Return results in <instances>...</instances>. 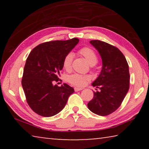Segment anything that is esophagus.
Instances as JSON below:
<instances>
[{
    "mask_svg": "<svg viewBox=\"0 0 149 149\" xmlns=\"http://www.w3.org/2000/svg\"><path fill=\"white\" fill-rule=\"evenodd\" d=\"M83 89L82 88H79V87H75L74 90L75 91H81Z\"/></svg>",
    "mask_w": 149,
    "mask_h": 149,
    "instance_id": "34e87169",
    "label": "esophagus"
}]
</instances>
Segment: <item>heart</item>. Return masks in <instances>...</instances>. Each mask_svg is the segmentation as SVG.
Wrapping results in <instances>:
<instances>
[{
  "instance_id": "b5f03b06",
  "label": "heart",
  "mask_w": 149,
  "mask_h": 149,
  "mask_svg": "<svg viewBox=\"0 0 149 149\" xmlns=\"http://www.w3.org/2000/svg\"><path fill=\"white\" fill-rule=\"evenodd\" d=\"M79 53L85 57L87 62L91 65H94L98 61L97 56L95 52L89 47H84L79 50ZM74 58V54L72 52H69L65 54L63 59V67L64 69L68 70L72 67V63ZM91 79V77L88 75H82L79 74H74L68 77V81L70 84L76 87H84Z\"/></svg>"
}]
</instances>
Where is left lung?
I'll return each mask as SVG.
<instances>
[{"instance_id": "8db88e82", "label": "left lung", "mask_w": 149, "mask_h": 149, "mask_svg": "<svg viewBox=\"0 0 149 149\" xmlns=\"http://www.w3.org/2000/svg\"><path fill=\"white\" fill-rule=\"evenodd\" d=\"M90 43L99 52L102 67L92 84L100 91H93L94 97L87 107L94 114L104 116L120 107L129 91V65L124 55L116 47L99 40H92Z\"/></svg>"}]
</instances>
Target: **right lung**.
Here are the masks:
<instances>
[{
    "instance_id": "add662e5",
    "label": "right lung",
    "mask_w": 149,
    "mask_h": 149,
    "mask_svg": "<svg viewBox=\"0 0 149 149\" xmlns=\"http://www.w3.org/2000/svg\"><path fill=\"white\" fill-rule=\"evenodd\" d=\"M79 39L52 41L40 44L33 49L26 60L22 85L27 104L41 116L50 117L63 108L74 88L66 84L54 85L58 81L63 68V59L71 51Z\"/></svg>"
}]
</instances>
